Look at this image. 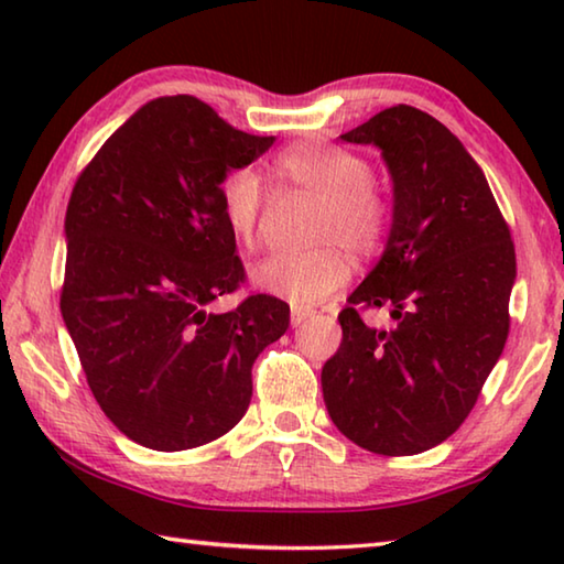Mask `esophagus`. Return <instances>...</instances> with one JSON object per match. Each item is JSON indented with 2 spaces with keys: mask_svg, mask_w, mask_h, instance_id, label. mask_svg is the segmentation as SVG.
I'll return each instance as SVG.
<instances>
[{
  "mask_svg": "<svg viewBox=\"0 0 564 564\" xmlns=\"http://www.w3.org/2000/svg\"><path fill=\"white\" fill-rule=\"evenodd\" d=\"M311 316H313V313H311L308 308H293V311H291V326H293V328H301L303 323L308 321Z\"/></svg>",
  "mask_w": 564,
  "mask_h": 564,
  "instance_id": "34e87169",
  "label": "esophagus"
}]
</instances>
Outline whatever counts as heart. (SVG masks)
Listing matches in <instances>:
<instances>
[{
    "label": "heart",
    "mask_w": 564,
    "mask_h": 564,
    "mask_svg": "<svg viewBox=\"0 0 564 564\" xmlns=\"http://www.w3.org/2000/svg\"><path fill=\"white\" fill-rule=\"evenodd\" d=\"M271 174L281 186L321 202L313 218L311 253H271L251 269L256 289L293 305H316L350 279L352 263L340 243L358 256L376 253L388 231L390 206L370 178L368 161L352 151L301 141L273 159ZM261 184L248 169L226 174L218 186V214L236 243L251 246L259 231Z\"/></svg>",
    "instance_id": "obj_1"
}]
</instances>
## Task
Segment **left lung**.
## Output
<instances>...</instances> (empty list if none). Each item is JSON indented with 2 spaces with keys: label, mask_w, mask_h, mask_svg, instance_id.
Returning <instances> with one entry per match:
<instances>
[{
  "label": "left lung",
  "mask_w": 564,
  "mask_h": 564,
  "mask_svg": "<svg viewBox=\"0 0 564 564\" xmlns=\"http://www.w3.org/2000/svg\"><path fill=\"white\" fill-rule=\"evenodd\" d=\"M340 139L380 149L393 224L338 313L343 340L323 366V400L348 441L415 455L463 425L502 356L514 246L482 169L431 113L398 104ZM383 304L397 326L366 327L357 311Z\"/></svg>",
  "instance_id": "1"
}]
</instances>
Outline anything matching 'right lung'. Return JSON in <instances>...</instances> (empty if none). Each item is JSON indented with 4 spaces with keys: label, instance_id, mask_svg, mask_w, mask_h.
Segmentation results:
<instances>
[{
    "label": "right lung",
    "instance_id": "1",
    "mask_svg": "<svg viewBox=\"0 0 564 564\" xmlns=\"http://www.w3.org/2000/svg\"><path fill=\"white\" fill-rule=\"evenodd\" d=\"M208 104L176 94L141 107L104 141L66 206L62 318L94 398L129 441L161 453L226 435L251 403L259 352L289 305L243 283L218 186L273 147Z\"/></svg>",
    "mask_w": 564,
    "mask_h": 564
}]
</instances>
